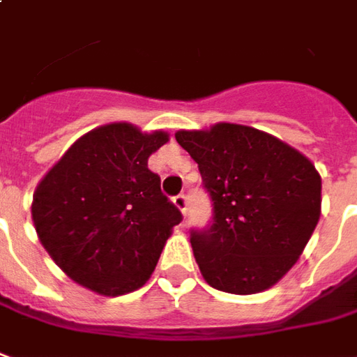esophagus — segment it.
<instances>
[{"label":"esophagus","mask_w":357,"mask_h":357,"mask_svg":"<svg viewBox=\"0 0 357 357\" xmlns=\"http://www.w3.org/2000/svg\"><path fill=\"white\" fill-rule=\"evenodd\" d=\"M174 204H176L179 211H181V214L185 216L187 214V197L183 195V193H179V195L174 197Z\"/></svg>","instance_id":"obj_1"}]
</instances>
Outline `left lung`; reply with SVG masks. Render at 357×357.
<instances>
[{
    "label": "left lung",
    "mask_w": 357,
    "mask_h": 357,
    "mask_svg": "<svg viewBox=\"0 0 357 357\" xmlns=\"http://www.w3.org/2000/svg\"><path fill=\"white\" fill-rule=\"evenodd\" d=\"M213 201V224L191 231L201 274L228 294L271 288L296 265L321 216V176L280 139L238 123L178 131Z\"/></svg>",
    "instance_id": "8db88e82"
}]
</instances>
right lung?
Masks as SVG:
<instances>
[{"label":"right lung","mask_w":357,"mask_h":357,"mask_svg":"<svg viewBox=\"0 0 357 357\" xmlns=\"http://www.w3.org/2000/svg\"><path fill=\"white\" fill-rule=\"evenodd\" d=\"M168 133L131 123L77 139L32 197L40 241L63 273L102 296H123L153 274L181 213L160 191L149 156Z\"/></svg>","instance_id":"right-lung-1"}]
</instances>
